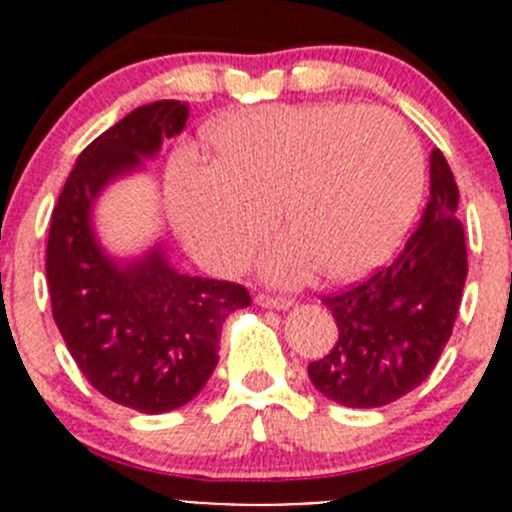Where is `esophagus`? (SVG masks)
I'll return each mask as SVG.
<instances>
[{"label": "esophagus", "mask_w": 512, "mask_h": 512, "mask_svg": "<svg viewBox=\"0 0 512 512\" xmlns=\"http://www.w3.org/2000/svg\"><path fill=\"white\" fill-rule=\"evenodd\" d=\"M255 302L260 304V307H267V309H289L292 307V299L287 297H277V294H257Z\"/></svg>", "instance_id": "1"}]
</instances>
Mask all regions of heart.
<instances>
[{
    "mask_svg": "<svg viewBox=\"0 0 512 512\" xmlns=\"http://www.w3.org/2000/svg\"><path fill=\"white\" fill-rule=\"evenodd\" d=\"M218 158L178 156L168 208L190 250L240 270L280 220L267 277L299 282L319 265L334 280L366 275L401 242L423 190V151L386 108L327 101L230 113L208 128Z\"/></svg>",
    "mask_w": 512,
    "mask_h": 512,
    "instance_id": "b5f03b06",
    "label": "heart"
}]
</instances>
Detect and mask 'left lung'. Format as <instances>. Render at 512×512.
Masks as SVG:
<instances>
[{
	"mask_svg": "<svg viewBox=\"0 0 512 512\" xmlns=\"http://www.w3.org/2000/svg\"><path fill=\"white\" fill-rule=\"evenodd\" d=\"M458 185L448 160L431 151V198L389 267L327 294L337 344L307 366L314 389L349 409H379L428 379L448 344L468 275Z\"/></svg>",
	"mask_w": 512,
	"mask_h": 512,
	"instance_id": "obj_1",
	"label": "left lung"
}]
</instances>
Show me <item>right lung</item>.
<instances>
[{
	"label": "right lung",
	"instance_id": "right-lung-1",
	"mask_svg": "<svg viewBox=\"0 0 512 512\" xmlns=\"http://www.w3.org/2000/svg\"><path fill=\"white\" fill-rule=\"evenodd\" d=\"M185 121L188 103H146L89 143L51 213L46 245L51 314L66 349L96 391L141 414L195 399L218 366L223 322L250 307L245 287L180 275L160 245L113 260L96 240L91 210L101 190L156 156Z\"/></svg>",
	"mask_w": 512,
	"mask_h": 512
}]
</instances>
